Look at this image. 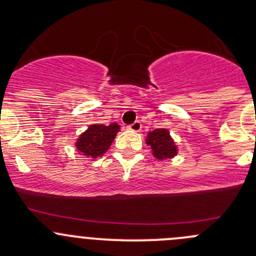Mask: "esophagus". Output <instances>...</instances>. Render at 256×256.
<instances>
[{
  "instance_id": "esophagus-1",
  "label": "esophagus",
  "mask_w": 256,
  "mask_h": 256,
  "mask_svg": "<svg viewBox=\"0 0 256 256\" xmlns=\"http://www.w3.org/2000/svg\"><path fill=\"white\" fill-rule=\"evenodd\" d=\"M141 128H142V125H141L140 121H135V122L131 124V125L128 126V130L135 131V132H138V131L141 130Z\"/></svg>"
}]
</instances>
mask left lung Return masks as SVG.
<instances>
[{"label":"left lung","mask_w":256,"mask_h":256,"mask_svg":"<svg viewBox=\"0 0 256 256\" xmlns=\"http://www.w3.org/2000/svg\"><path fill=\"white\" fill-rule=\"evenodd\" d=\"M146 144L151 147V152L157 160L174 158L177 156L178 148L167 128H156L150 131L146 136Z\"/></svg>","instance_id":"obj_1"}]
</instances>
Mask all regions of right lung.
<instances>
[{"label": "right lung", "instance_id": "add662e5", "mask_svg": "<svg viewBox=\"0 0 256 256\" xmlns=\"http://www.w3.org/2000/svg\"><path fill=\"white\" fill-rule=\"evenodd\" d=\"M118 131H120V126L116 122L110 124L109 126L100 125V124L90 125L76 138V151L82 156L90 157V158L102 157L110 148Z\"/></svg>", "mask_w": 256, "mask_h": 256}]
</instances>
